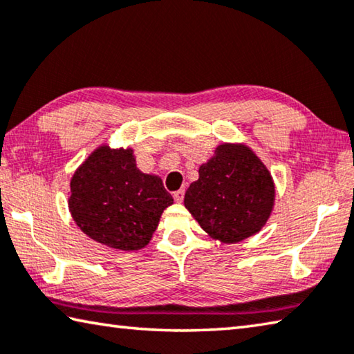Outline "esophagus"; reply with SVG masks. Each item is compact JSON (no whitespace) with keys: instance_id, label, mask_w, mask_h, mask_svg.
<instances>
[{"instance_id":"esophagus-1","label":"esophagus","mask_w":354,"mask_h":354,"mask_svg":"<svg viewBox=\"0 0 354 354\" xmlns=\"http://www.w3.org/2000/svg\"><path fill=\"white\" fill-rule=\"evenodd\" d=\"M173 198H175L176 203H183V199H184V190L175 192V194H173Z\"/></svg>"}]
</instances>
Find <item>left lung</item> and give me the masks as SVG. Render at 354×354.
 <instances>
[{"label": "left lung", "mask_w": 354, "mask_h": 354, "mask_svg": "<svg viewBox=\"0 0 354 354\" xmlns=\"http://www.w3.org/2000/svg\"><path fill=\"white\" fill-rule=\"evenodd\" d=\"M274 199L272 176L259 156L243 144H221L199 167L184 205L212 239L239 243L260 232Z\"/></svg>", "instance_id": "8db88e82"}]
</instances>
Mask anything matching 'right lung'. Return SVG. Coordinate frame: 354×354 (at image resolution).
Listing matches in <instances>:
<instances>
[{"instance_id":"add662e5","label":"right lung","mask_w":354,"mask_h":354,"mask_svg":"<svg viewBox=\"0 0 354 354\" xmlns=\"http://www.w3.org/2000/svg\"><path fill=\"white\" fill-rule=\"evenodd\" d=\"M173 198L162 179L136 167L131 149L94 150L71 179L69 212L89 239L119 250L142 249Z\"/></svg>"}]
</instances>
